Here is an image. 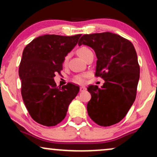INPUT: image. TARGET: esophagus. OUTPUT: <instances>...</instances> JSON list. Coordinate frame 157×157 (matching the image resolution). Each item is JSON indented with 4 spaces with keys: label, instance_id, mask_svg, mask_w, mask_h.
<instances>
[{
    "label": "esophagus",
    "instance_id": "34e87169",
    "mask_svg": "<svg viewBox=\"0 0 157 157\" xmlns=\"http://www.w3.org/2000/svg\"><path fill=\"white\" fill-rule=\"evenodd\" d=\"M80 91H85L86 90V88L84 87V86H80Z\"/></svg>",
    "mask_w": 157,
    "mask_h": 157
}]
</instances>
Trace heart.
<instances>
[{"mask_svg":"<svg viewBox=\"0 0 157 157\" xmlns=\"http://www.w3.org/2000/svg\"><path fill=\"white\" fill-rule=\"evenodd\" d=\"M91 52V51L89 49V48L85 47V46H82V47L80 48L78 50H77V54H78V55L80 56L81 58H82L84 60L85 57H86V55H87L88 54H89V52ZM67 59H68V57H65V60H64L65 63L66 62ZM88 76H89V74H87V73L77 75L75 77H74V80H75V82H77V83L82 84V83H84L85 82H86V79L87 78Z\"/></svg>","mask_w":157,"mask_h":157,"instance_id":"heart-1","label":"heart"}]
</instances>
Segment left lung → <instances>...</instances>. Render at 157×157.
Segmentation results:
<instances>
[{"label":"left lung","mask_w":157,"mask_h":157,"mask_svg":"<svg viewBox=\"0 0 157 157\" xmlns=\"http://www.w3.org/2000/svg\"><path fill=\"white\" fill-rule=\"evenodd\" d=\"M90 46L97 56L95 76L103 86H89L91 98L87 104L89 116L97 125L111 126L125 117L134 103L140 79V66L134 45L111 32L84 35L78 42Z\"/></svg>","instance_id":"left-lung-1"}]
</instances>
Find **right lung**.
Here are the masks:
<instances>
[{"instance_id": "right-lung-1", "label": "right lung", "mask_w": 157, "mask_h": 157, "mask_svg": "<svg viewBox=\"0 0 157 157\" xmlns=\"http://www.w3.org/2000/svg\"><path fill=\"white\" fill-rule=\"evenodd\" d=\"M80 36L42 35L23 49L19 66L21 95L29 113L37 123L45 126L60 123L80 91L72 83L57 87L54 77L56 73L60 74L65 57Z\"/></svg>"}]
</instances>
